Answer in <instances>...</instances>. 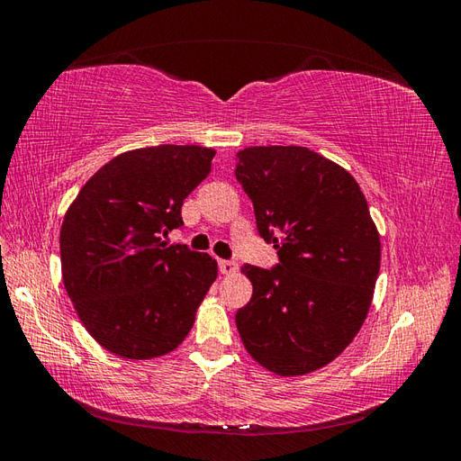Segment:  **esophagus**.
I'll return each instance as SVG.
<instances>
[{
  "label": "esophagus",
  "mask_w": 461,
  "mask_h": 461,
  "mask_svg": "<svg viewBox=\"0 0 461 461\" xmlns=\"http://www.w3.org/2000/svg\"><path fill=\"white\" fill-rule=\"evenodd\" d=\"M219 271H221L222 275H232V273L239 271V263L230 261V259H221V261H219Z\"/></svg>",
  "instance_id": "1"
}]
</instances>
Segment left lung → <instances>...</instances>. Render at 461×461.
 <instances>
[{
  "label": "left lung",
  "mask_w": 461,
  "mask_h": 461,
  "mask_svg": "<svg viewBox=\"0 0 461 461\" xmlns=\"http://www.w3.org/2000/svg\"><path fill=\"white\" fill-rule=\"evenodd\" d=\"M236 159L258 232L278 254L271 269L242 267L254 294L236 327L265 369L312 373L364 325L381 269L379 232L356 178L310 148L254 146Z\"/></svg>",
  "instance_id": "1"
}]
</instances>
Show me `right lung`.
<instances>
[{
  "label": "right lung",
  "mask_w": 461,
  "mask_h": 461,
  "mask_svg": "<svg viewBox=\"0 0 461 461\" xmlns=\"http://www.w3.org/2000/svg\"><path fill=\"white\" fill-rule=\"evenodd\" d=\"M215 149L161 144L124 151L80 188L59 248L68 298L111 354L151 359L186 339L217 278V261L161 236L183 227L185 198L212 171Z\"/></svg>",
  "instance_id": "1"
}]
</instances>
